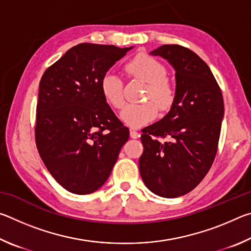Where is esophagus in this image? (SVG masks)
Segmentation results:
<instances>
[{
  "label": "esophagus",
  "mask_w": 251,
  "mask_h": 251,
  "mask_svg": "<svg viewBox=\"0 0 251 251\" xmlns=\"http://www.w3.org/2000/svg\"><path fill=\"white\" fill-rule=\"evenodd\" d=\"M129 135H130V137H131V138H134V139L138 138L139 136H141V134H139L138 131H137V130H135V129H130V130H129Z\"/></svg>",
  "instance_id": "1"
}]
</instances>
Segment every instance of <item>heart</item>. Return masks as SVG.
<instances>
[{
  "mask_svg": "<svg viewBox=\"0 0 251 251\" xmlns=\"http://www.w3.org/2000/svg\"><path fill=\"white\" fill-rule=\"evenodd\" d=\"M126 73L131 77L147 83L141 104H128L121 112V120L131 127H142L156 120L160 110H168L175 100L176 90L167 77V70L163 63L148 54H138L127 63ZM100 93L105 101L120 109L125 103L124 83L113 73H106L100 79Z\"/></svg>",
  "mask_w": 251,
  "mask_h": 251,
  "instance_id": "1",
  "label": "heart"
}]
</instances>
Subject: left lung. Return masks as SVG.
I'll list each match as a JSON object with an SVG mask.
<instances>
[{"label": "left lung", "mask_w": 251, "mask_h": 251, "mask_svg": "<svg viewBox=\"0 0 251 251\" xmlns=\"http://www.w3.org/2000/svg\"><path fill=\"white\" fill-rule=\"evenodd\" d=\"M151 54L176 71V96L167 115L143 129L139 172L151 192L175 198L192 192L214 163L224 100L210 69L193 50L167 44Z\"/></svg>", "instance_id": "obj_1"}]
</instances>
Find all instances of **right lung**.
I'll use <instances>...</instances> for the list:
<instances>
[{
  "label": "right lung",
  "instance_id": "1",
  "mask_svg": "<svg viewBox=\"0 0 251 251\" xmlns=\"http://www.w3.org/2000/svg\"><path fill=\"white\" fill-rule=\"evenodd\" d=\"M131 48L82 43L44 72L36 106L35 142L50 175L86 195L109 177L129 129L106 103L103 76Z\"/></svg>",
  "mask_w": 251,
  "mask_h": 251
}]
</instances>
